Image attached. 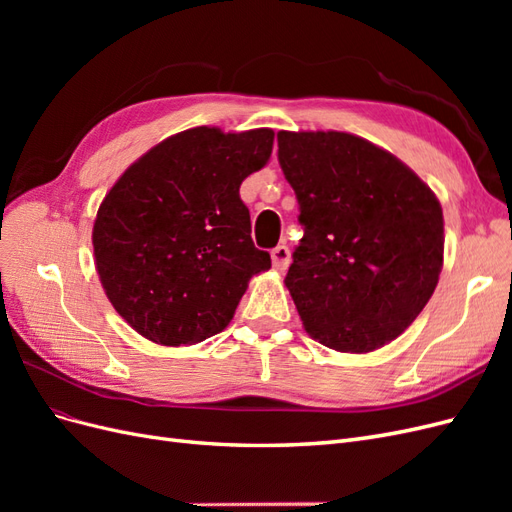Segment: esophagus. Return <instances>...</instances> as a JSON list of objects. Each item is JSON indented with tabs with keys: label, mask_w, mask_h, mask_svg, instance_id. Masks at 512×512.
<instances>
[{
	"label": "esophagus",
	"mask_w": 512,
	"mask_h": 512,
	"mask_svg": "<svg viewBox=\"0 0 512 512\" xmlns=\"http://www.w3.org/2000/svg\"><path fill=\"white\" fill-rule=\"evenodd\" d=\"M271 260H273V269L277 271H286L290 265V250L288 245H277L271 250Z\"/></svg>",
	"instance_id": "34e87169"
}]
</instances>
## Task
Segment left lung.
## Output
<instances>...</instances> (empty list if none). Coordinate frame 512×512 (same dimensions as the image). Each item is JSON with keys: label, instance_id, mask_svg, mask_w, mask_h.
I'll return each mask as SVG.
<instances>
[{"label": "left lung", "instance_id": "1", "mask_svg": "<svg viewBox=\"0 0 512 512\" xmlns=\"http://www.w3.org/2000/svg\"><path fill=\"white\" fill-rule=\"evenodd\" d=\"M303 239L286 288L305 331L337 352L393 342L423 312L444 260L440 200L393 153L348 132H277Z\"/></svg>", "mask_w": 512, "mask_h": 512}]
</instances>
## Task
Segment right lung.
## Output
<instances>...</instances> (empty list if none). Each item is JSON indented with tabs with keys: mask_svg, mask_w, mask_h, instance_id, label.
<instances>
[{
	"mask_svg": "<svg viewBox=\"0 0 512 512\" xmlns=\"http://www.w3.org/2000/svg\"><path fill=\"white\" fill-rule=\"evenodd\" d=\"M273 130L192 128L151 147L104 196L94 222L102 288L151 342L188 346L220 333L271 256L252 241L239 188L265 166Z\"/></svg>",
	"mask_w": 512,
	"mask_h": 512,
	"instance_id": "right-lung-1",
	"label": "right lung"
}]
</instances>
